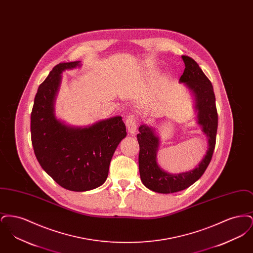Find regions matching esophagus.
<instances>
[{
  "instance_id": "34e87169",
  "label": "esophagus",
  "mask_w": 253,
  "mask_h": 253,
  "mask_svg": "<svg viewBox=\"0 0 253 253\" xmlns=\"http://www.w3.org/2000/svg\"><path fill=\"white\" fill-rule=\"evenodd\" d=\"M136 122H137V121L133 116H129L125 121L127 130H128V132L132 133V134H133L136 131Z\"/></svg>"
}]
</instances>
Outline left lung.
Listing matches in <instances>:
<instances>
[{
  "instance_id": "left-lung-1",
  "label": "left lung",
  "mask_w": 253,
  "mask_h": 253,
  "mask_svg": "<svg viewBox=\"0 0 253 253\" xmlns=\"http://www.w3.org/2000/svg\"><path fill=\"white\" fill-rule=\"evenodd\" d=\"M182 60L185 63V70L179 82L188 85L194 94L196 109L198 110V123L209 137V150L199 165L193 170L170 174L161 169L157 164L159 140L153 129L141 125L138 128L139 133L136 135L139 144L140 178L148 189L156 193H176L192 186L208 168L216 142L218 115L212 84L195 60L188 56H182Z\"/></svg>"
}]
</instances>
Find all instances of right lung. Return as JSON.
Returning a JSON list of instances; mask_svg holds the SVG:
<instances>
[{
	"instance_id": "right-lung-1",
	"label": "right lung",
	"mask_w": 253,
	"mask_h": 253,
	"mask_svg": "<svg viewBox=\"0 0 253 253\" xmlns=\"http://www.w3.org/2000/svg\"><path fill=\"white\" fill-rule=\"evenodd\" d=\"M79 64L80 61L57 64L39 86L30 129L34 153L42 168L62 188L85 192L106 180L112 157L126 136V127L121 117L86 128L68 127L55 118L53 104L60 73Z\"/></svg>"
}]
</instances>
